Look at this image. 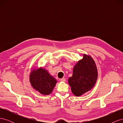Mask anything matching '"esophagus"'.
Here are the masks:
<instances>
[{
  "instance_id": "esophagus-1",
  "label": "esophagus",
  "mask_w": 123,
  "mask_h": 123,
  "mask_svg": "<svg viewBox=\"0 0 123 123\" xmlns=\"http://www.w3.org/2000/svg\"><path fill=\"white\" fill-rule=\"evenodd\" d=\"M61 80L62 81V82H65V81H66V79H65V77H63V78H62V79H61Z\"/></svg>"
}]
</instances>
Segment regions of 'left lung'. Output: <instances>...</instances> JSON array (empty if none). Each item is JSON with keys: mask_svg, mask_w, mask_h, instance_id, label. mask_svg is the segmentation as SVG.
<instances>
[{"mask_svg": "<svg viewBox=\"0 0 123 123\" xmlns=\"http://www.w3.org/2000/svg\"><path fill=\"white\" fill-rule=\"evenodd\" d=\"M98 72L95 62L90 55L83 54V58L74 66L73 75L69 78L68 83L74 95L80 96L94 86Z\"/></svg>", "mask_w": 123, "mask_h": 123, "instance_id": "obj_1", "label": "left lung"}]
</instances>
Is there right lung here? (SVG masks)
Instances as JSON below:
<instances>
[{
  "instance_id": "1",
  "label": "right lung",
  "mask_w": 123,
  "mask_h": 123,
  "mask_svg": "<svg viewBox=\"0 0 123 123\" xmlns=\"http://www.w3.org/2000/svg\"><path fill=\"white\" fill-rule=\"evenodd\" d=\"M30 82L35 90L43 95L51 94L57 80L43 67L33 69L30 74Z\"/></svg>"
}]
</instances>
